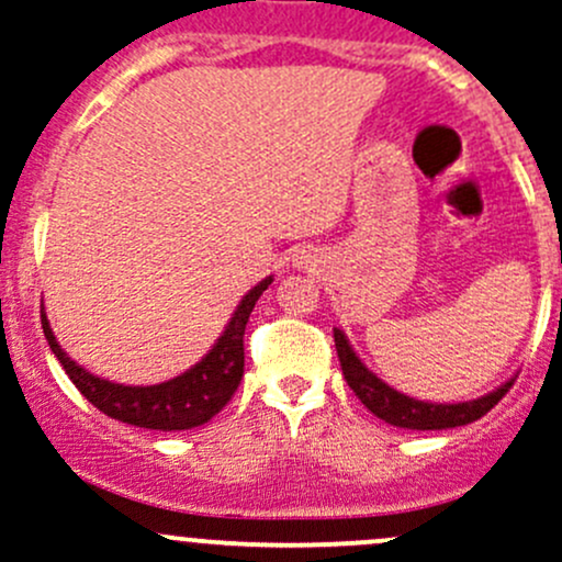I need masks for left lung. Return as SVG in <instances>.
Wrapping results in <instances>:
<instances>
[{
	"mask_svg": "<svg viewBox=\"0 0 562 562\" xmlns=\"http://www.w3.org/2000/svg\"><path fill=\"white\" fill-rule=\"evenodd\" d=\"M334 341L336 352H339L341 374H345L352 393L360 398V404L369 412H374L380 420L395 425V428L445 430L458 428V425H469L480 420L482 415H487V412L504 398L506 390L515 385V380H509L501 387H495L493 393L474 401H463V404H430V401H417L398 393V390L390 387L387 382H382L374 371L366 369L363 360L356 356L350 339H347L341 328H334Z\"/></svg>",
	"mask_w": 562,
	"mask_h": 562,
	"instance_id": "8db88e82",
	"label": "left lung"
}]
</instances>
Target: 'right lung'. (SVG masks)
<instances>
[{"label": "right lung", "instance_id": "add662e5", "mask_svg": "<svg viewBox=\"0 0 562 562\" xmlns=\"http://www.w3.org/2000/svg\"><path fill=\"white\" fill-rule=\"evenodd\" d=\"M271 280L274 277H266L241 296L226 330L217 336L212 350L196 366H191L186 374L175 376V380L161 382V385H121V382H110L91 374L61 350V345L53 336L50 323H47L45 306L40 310V317H43L45 339L53 356L64 366L75 387L99 412H104L112 420L137 425V428L188 430L212 420L239 387L241 374H245V345H241L245 326L250 321L252 306L271 285Z\"/></svg>", "mask_w": 562, "mask_h": 562}]
</instances>
